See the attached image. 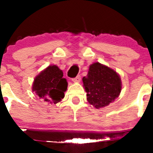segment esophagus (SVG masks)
<instances>
[{
	"label": "esophagus",
	"instance_id": "1",
	"mask_svg": "<svg viewBox=\"0 0 153 153\" xmlns=\"http://www.w3.org/2000/svg\"><path fill=\"white\" fill-rule=\"evenodd\" d=\"M81 76H80V75H78V76L75 77V78H72V81H73V82H80V81H81Z\"/></svg>",
	"mask_w": 153,
	"mask_h": 153
}]
</instances>
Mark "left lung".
<instances>
[{"mask_svg":"<svg viewBox=\"0 0 153 153\" xmlns=\"http://www.w3.org/2000/svg\"><path fill=\"white\" fill-rule=\"evenodd\" d=\"M82 80L87 101L96 109L105 107L115 101L122 88L119 75L98 62L89 66L87 75Z\"/></svg>","mask_w":153,"mask_h":153,"instance_id":"8db88e82","label":"left lung"}]
</instances>
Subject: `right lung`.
I'll list each match as a JSON object with an SVG mask.
<instances>
[{"label": "right lung", "instance_id": "obj_1", "mask_svg": "<svg viewBox=\"0 0 153 153\" xmlns=\"http://www.w3.org/2000/svg\"><path fill=\"white\" fill-rule=\"evenodd\" d=\"M62 70L56 65H50L35 77L32 91L40 98L50 104H57L64 98L67 81L63 78Z\"/></svg>", "mask_w": 153, "mask_h": 153}]
</instances>
